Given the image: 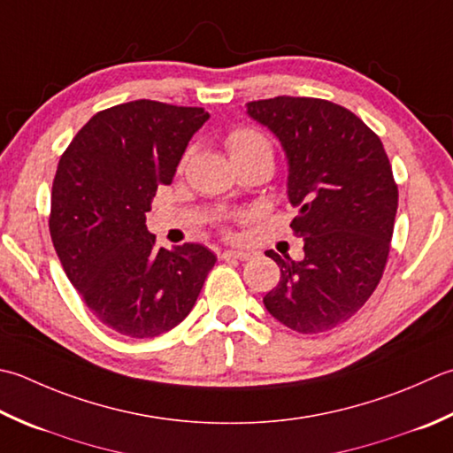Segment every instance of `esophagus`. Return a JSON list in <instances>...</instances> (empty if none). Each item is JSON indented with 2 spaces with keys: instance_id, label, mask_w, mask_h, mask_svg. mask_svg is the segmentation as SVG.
Wrapping results in <instances>:
<instances>
[{
  "instance_id": "obj_1",
  "label": "esophagus",
  "mask_w": 453,
  "mask_h": 453,
  "mask_svg": "<svg viewBox=\"0 0 453 453\" xmlns=\"http://www.w3.org/2000/svg\"><path fill=\"white\" fill-rule=\"evenodd\" d=\"M221 259H224V261H232V259L250 261L251 253H247V251H224V253H221Z\"/></svg>"
}]
</instances>
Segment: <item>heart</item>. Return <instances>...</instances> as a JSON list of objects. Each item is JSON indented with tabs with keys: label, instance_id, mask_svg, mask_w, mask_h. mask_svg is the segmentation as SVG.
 Here are the masks:
<instances>
[{
	"label": "heart",
	"instance_id": "b5f03b06",
	"mask_svg": "<svg viewBox=\"0 0 453 453\" xmlns=\"http://www.w3.org/2000/svg\"><path fill=\"white\" fill-rule=\"evenodd\" d=\"M226 147L234 163L247 161V158H265V161H269L271 165L274 161L273 143L259 129H253V127L234 129L226 137ZM186 157L182 158V165Z\"/></svg>",
	"mask_w": 453,
	"mask_h": 453
}]
</instances>
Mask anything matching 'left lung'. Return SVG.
I'll return each instance as SVG.
<instances>
[{"label":"left lung","instance_id":"obj_1","mask_svg":"<svg viewBox=\"0 0 453 453\" xmlns=\"http://www.w3.org/2000/svg\"><path fill=\"white\" fill-rule=\"evenodd\" d=\"M247 113L279 137L288 158L292 232L303 261L265 255L280 280L263 298L280 324L320 334L343 324L373 295L391 250L398 186L373 129L343 105L320 97L277 96Z\"/></svg>","mask_w":453,"mask_h":453}]
</instances>
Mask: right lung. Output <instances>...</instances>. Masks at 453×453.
I'll use <instances>...</instances> for the list:
<instances>
[{
    "label": "right lung",
    "mask_w": 453,
    "mask_h": 453,
    "mask_svg": "<svg viewBox=\"0 0 453 453\" xmlns=\"http://www.w3.org/2000/svg\"><path fill=\"white\" fill-rule=\"evenodd\" d=\"M203 108L135 100L97 111L62 153L49 229L68 280L118 334L155 338L179 326L216 255L184 243L157 250L145 226L157 188L171 184Z\"/></svg>",
    "instance_id": "1"
}]
</instances>
